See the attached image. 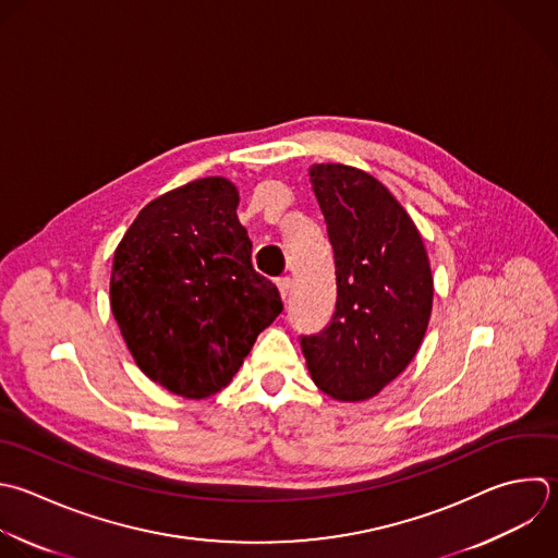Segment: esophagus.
<instances>
[{"instance_id": "1", "label": "esophagus", "mask_w": 558, "mask_h": 558, "mask_svg": "<svg viewBox=\"0 0 558 558\" xmlns=\"http://www.w3.org/2000/svg\"><path fill=\"white\" fill-rule=\"evenodd\" d=\"M277 288H279L281 299L286 301V299L290 296V290H292V281H290V277H281V279H277Z\"/></svg>"}]
</instances>
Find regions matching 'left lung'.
Segmentation results:
<instances>
[{"label":"left lung","instance_id":"8db88e82","mask_svg":"<svg viewBox=\"0 0 558 558\" xmlns=\"http://www.w3.org/2000/svg\"><path fill=\"white\" fill-rule=\"evenodd\" d=\"M336 264L329 325L301 336L314 384L338 401H364L390 384L425 336L434 281L412 218L371 174L342 166L310 168Z\"/></svg>","mask_w":558,"mask_h":558}]
</instances>
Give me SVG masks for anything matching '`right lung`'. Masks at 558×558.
<instances>
[{
    "label": "right lung",
    "instance_id": "1",
    "mask_svg": "<svg viewBox=\"0 0 558 558\" xmlns=\"http://www.w3.org/2000/svg\"><path fill=\"white\" fill-rule=\"evenodd\" d=\"M240 194L207 177L148 203L113 257L111 310L137 366L187 399L222 390L281 314L255 272Z\"/></svg>",
    "mask_w": 558,
    "mask_h": 558
}]
</instances>
